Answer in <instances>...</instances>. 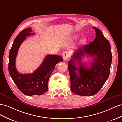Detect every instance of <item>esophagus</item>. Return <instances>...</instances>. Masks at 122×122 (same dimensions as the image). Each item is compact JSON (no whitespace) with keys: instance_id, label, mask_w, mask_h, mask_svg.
Instances as JSON below:
<instances>
[{"instance_id":"obj_1","label":"esophagus","mask_w":122,"mask_h":122,"mask_svg":"<svg viewBox=\"0 0 122 122\" xmlns=\"http://www.w3.org/2000/svg\"><path fill=\"white\" fill-rule=\"evenodd\" d=\"M63 58L64 61H66L69 58V54L68 52L65 51L63 54Z\"/></svg>"}]
</instances>
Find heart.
Segmentation results:
<instances>
[{"label": "heart", "mask_w": 122, "mask_h": 122, "mask_svg": "<svg viewBox=\"0 0 122 122\" xmlns=\"http://www.w3.org/2000/svg\"><path fill=\"white\" fill-rule=\"evenodd\" d=\"M79 36V35H75L74 37H75V38H78ZM82 42H84L86 41V39H85V38H84V39H83V40H82Z\"/></svg>", "instance_id": "obj_1"}]
</instances>
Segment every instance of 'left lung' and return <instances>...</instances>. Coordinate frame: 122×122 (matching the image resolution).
Returning <instances> with one entry per match:
<instances>
[{
  "label": "left lung",
  "instance_id": "left-lung-1",
  "mask_svg": "<svg viewBox=\"0 0 122 122\" xmlns=\"http://www.w3.org/2000/svg\"><path fill=\"white\" fill-rule=\"evenodd\" d=\"M92 28L96 33L95 40L76 50L68 63L71 91L82 96H93L99 92L109 77L112 61L109 42L99 29ZM85 54L93 58L89 68L81 61Z\"/></svg>",
  "mask_w": 122,
  "mask_h": 122
}]
</instances>
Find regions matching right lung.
I'll return each mask as SVG.
<instances>
[{"label": "right lung", "mask_w": 122, "mask_h": 122, "mask_svg": "<svg viewBox=\"0 0 122 122\" xmlns=\"http://www.w3.org/2000/svg\"><path fill=\"white\" fill-rule=\"evenodd\" d=\"M32 29L29 27L22 30L14 41L9 56V71L13 81L24 95L32 96H40L48 90V82L54 68L59 62H63L62 57L58 55H48L41 65L33 73L22 74L17 71L16 58L20 45L26 37L34 35Z\"/></svg>", "instance_id": "add662e5"}]
</instances>
